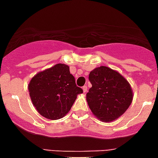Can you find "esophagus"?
I'll use <instances>...</instances> for the list:
<instances>
[{
	"instance_id": "1",
	"label": "esophagus",
	"mask_w": 158,
	"mask_h": 158,
	"mask_svg": "<svg viewBox=\"0 0 158 158\" xmlns=\"http://www.w3.org/2000/svg\"><path fill=\"white\" fill-rule=\"evenodd\" d=\"M83 92H87V86H83Z\"/></svg>"
}]
</instances>
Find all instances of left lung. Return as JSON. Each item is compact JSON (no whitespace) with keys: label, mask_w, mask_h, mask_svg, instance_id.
I'll list each match as a JSON object with an SVG mask.
<instances>
[{"label":"left lung","mask_w":158,"mask_h":158,"mask_svg":"<svg viewBox=\"0 0 158 158\" xmlns=\"http://www.w3.org/2000/svg\"><path fill=\"white\" fill-rule=\"evenodd\" d=\"M88 79L92 87L87 93V104L100 120H116L130 106L132 88L117 71L102 66L91 71Z\"/></svg>","instance_id":"left-lung-1"}]
</instances>
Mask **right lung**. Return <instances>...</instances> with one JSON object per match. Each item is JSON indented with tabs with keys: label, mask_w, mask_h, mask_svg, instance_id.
<instances>
[{
	"label": "right lung",
	"mask_w": 158,
	"mask_h": 158,
	"mask_svg": "<svg viewBox=\"0 0 158 158\" xmlns=\"http://www.w3.org/2000/svg\"><path fill=\"white\" fill-rule=\"evenodd\" d=\"M33 104L42 116L59 120L71 110L83 89L77 87L67 65L59 63L38 73L29 83Z\"/></svg>",
	"instance_id": "right-lung-1"
}]
</instances>
